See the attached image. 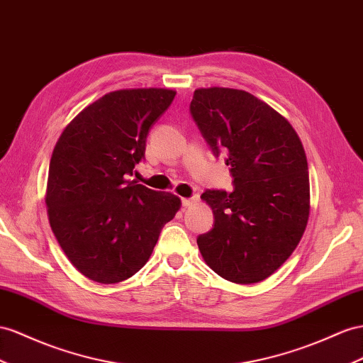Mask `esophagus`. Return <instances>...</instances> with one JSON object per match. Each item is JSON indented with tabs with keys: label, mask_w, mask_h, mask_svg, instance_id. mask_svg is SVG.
I'll use <instances>...</instances> for the list:
<instances>
[{
	"label": "esophagus",
	"mask_w": 363,
	"mask_h": 363,
	"mask_svg": "<svg viewBox=\"0 0 363 363\" xmlns=\"http://www.w3.org/2000/svg\"><path fill=\"white\" fill-rule=\"evenodd\" d=\"M199 201L198 196H193V198H182V206L184 207H191V206H196Z\"/></svg>",
	"instance_id": "1"
}]
</instances>
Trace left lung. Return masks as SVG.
Instances as JSON below:
<instances>
[{
  "label": "left lung",
  "mask_w": 363,
  "mask_h": 363,
  "mask_svg": "<svg viewBox=\"0 0 363 363\" xmlns=\"http://www.w3.org/2000/svg\"><path fill=\"white\" fill-rule=\"evenodd\" d=\"M190 113L215 156L227 155L235 185L202 193L215 225L198 238L199 252L230 282H261L291 256L308 222L303 145L281 113L245 90H194Z\"/></svg>",
  "instance_id": "obj_1"
}]
</instances>
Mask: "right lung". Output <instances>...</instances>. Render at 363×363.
Returning <instances> with one entry per match:
<instances>
[{
	"label": "right lung",
	"mask_w": 363,
	"mask_h": 363,
	"mask_svg": "<svg viewBox=\"0 0 363 363\" xmlns=\"http://www.w3.org/2000/svg\"><path fill=\"white\" fill-rule=\"evenodd\" d=\"M170 89L110 91L70 121L53 148L45 203L64 255L99 284H118L152 256L181 199L128 179L148 132L170 107Z\"/></svg>",
	"instance_id": "1"
}]
</instances>
